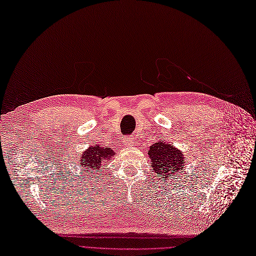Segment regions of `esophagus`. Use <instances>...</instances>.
<instances>
[{
  "instance_id": "1",
  "label": "esophagus",
  "mask_w": 256,
  "mask_h": 256,
  "mask_svg": "<svg viewBox=\"0 0 256 256\" xmlns=\"http://www.w3.org/2000/svg\"><path fill=\"white\" fill-rule=\"evenodd\" d=\"M135 144V140L133 137H126V140H124V144L126 146H134Z\"/></svg>"
}]
</instances>
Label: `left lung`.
Returning a JSON list of instances; mask_svg holds the SVG:
<instances>
[{"label":"left lung","instance_id":"1","mask_svg":"<svg viewBox=\"0 0 256 256\" xmlns=\"http://www.w3.org/2000/svg\"><path fill=\"white\" fill-rule=\"evenodd\" d=\"M148 155L153 171L162 180H168L184 168L186 162L182 150L168 141H156L150 146Z\"/></svg>","mask_w":256,"mask_h":256}]
</instances>
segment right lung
I'll use <instances>...</instances> for the list:
<instances>
[{"label":"right lung","mask_w":256,"mask_h":256,"mask_svg":"<svg viewBox=\"0 0 256 256\" xmlns=\"http://www.w3.org/2000/svg\"><path fill=\"white\" fill-rule=\"evenodd\" d=\"M115 154L110 148H103L100 144L90 146L81 154L80 166L86 173L98 174L102 172V164L110 162Z\"/></svg>","instance_id":"add662e5"}]
</instances>
